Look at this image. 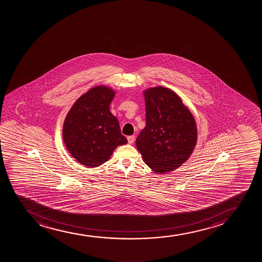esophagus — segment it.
<instances>
[{
    "label": "esophagus",
    "instance_id": "1",
    "mask_svg": "<svg viewBox=\"0 0 262 262\" xmlns=\"http://www.w3.org/2000/svg\"><path fill=\"white\" fill-rule=\"evenodd\" d=\"M127 142H128L129 144H132V143H134V142H135V136H128V137H127Z\"/></svg>",
    "mask_w": 262,
    "mask_h": 262
}]
</instances>
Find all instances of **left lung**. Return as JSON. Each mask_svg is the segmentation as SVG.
Listing matches in <instances>:
<instances>
[{
    "label": "left lung",
    "instance_id": "left-lung-1",
    "mask_svg": "<svg viewBox=\"0 0 262 262\" xmlns=\"http://www.w3.org/2000/svg\"><path fill=\"white\" fill-rule=\"evenodd\" d=\"M143 94L146 126L136 139V147L152 170L172 171L192 154L198 137L195 119L174 91L156 86Z\"/></svg>",
    "mask_w": 262,
    "mask_h": 262
}]
</instances>
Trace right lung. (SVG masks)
Masks as SVG:
<instances>
[{
    "instance_id": "right-lung-1",
    "label": "right lung",
    "mask_w": 262,
    "mask_h": 262,
    "mask_svg": "<svg viewBox=\"0 0 262 262\" xmlns=\"http://www.w3.org/2000/svg\"><path fill=\"white\" fill-rule=\"evenodd\" d=\"M115 95L105 85L91 88L76 100L64 119L63 140L67 150L88 168L102 165L118 146L127 142L117 118L110 112Z\"/></svg>"
}]
</instances>
